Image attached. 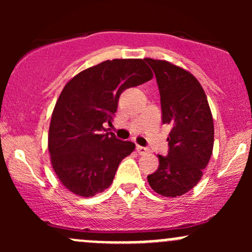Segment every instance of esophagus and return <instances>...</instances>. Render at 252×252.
Segmentation results:
<instances>
[{
	"mask_svg": "<svg viewBox=\"0 0 252 252\" xmlns=\"http://www.w3.org/2000/svg\"><path fill=\"white\" fill-rule=\"evenodd\" d=\"M136 150H137L138 154H141V155L147 154V153L149 152L148 148H146V147H142V146H136Z\"/></svg>",
	"mask_w": 252,
	"mask_h": 252,
	"instance_id": "1",
	"label": "esophagus"
}]
</instances>
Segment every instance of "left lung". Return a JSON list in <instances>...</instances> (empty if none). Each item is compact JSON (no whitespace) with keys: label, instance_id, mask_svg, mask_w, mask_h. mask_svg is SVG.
Masks as SVG:
<instances>
[{"label":"left lung","instance_id":"8db88e82","mask_svg":"<svg viewBox=\"0 0 252 252\" xmlns=\"http://www.w3.org/2000/svg\"><path fill=\"white\" fill-rule=\"evenodd\" d=\"M160 91L162 123L169 124L168 155H158V168L148 175L163 196L182 195L200 181L213 150L215 128L204 89L189 71L166 60L146 58Z\"/></svg>","mask_w":252,"mask_h":252}]
</instances>
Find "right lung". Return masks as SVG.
Returning a JSON list of instances; mask_svg holds the SVG:
<instances>
[{"label":"right lung","instance_id":"obj_1","mask_svg":"<svg viewBox=\"0 0 252 252\" xmlns=\"http://www.w3.org/2000/svg\"><path fill=\"white\" fill-rule=\"evenodd\" d=\"M152 78L143 59H114L86 68L66 84L52 114L48 150L58 179L70 192L90 198L111 185L135 143L105 132L103 124H111L124 90Z\"/></svg>","mask_w":252,"mask_h":252}]
</instances>
